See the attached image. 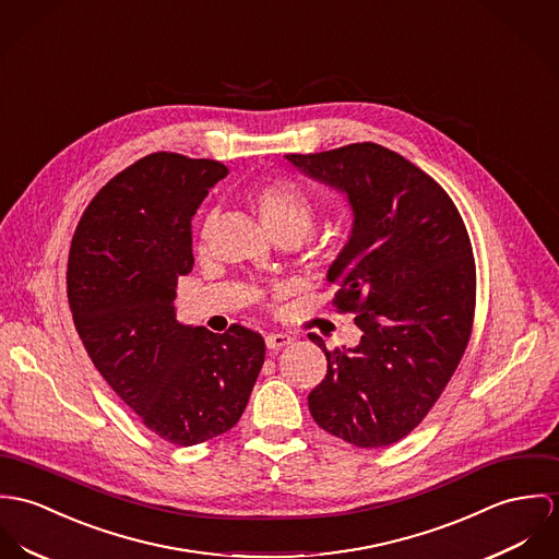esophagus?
<instances>
[{"instance_id":"esophagus-1","label":"esophagus","mask_w":559,"mask_h":559,"mask_svg":"<svg viewBox=\"0 0 559 559\" xmlns=\"http://www.w3.org/2000/svg\"><path fill=\"white\" fill-rule=\"evenodd\" d=\"M292 341H294V338H292L289 334H285V332H272V334L265 336L267 349H283V347L292 345Z\"/></svg>"}]
</instances>
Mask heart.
I'll return each instance as SVG.
<instances>
[{"instance_id":"obj_1","label":"heart","mask_w":559,"mask_h":559,"mask_svg":"<svg viewBox=\"0 0 559 559\" xmlns=\"http://www.w3.org/2000/svg\"><path fill=\"white\" fill-rule=\"evenodd\" d=\"M250 203L270 234L281 240H302L312 227L314 205L309 192L298 185L283 180L257 182L249 190ZM210 234V218L203 223L199 234V250L205 249Z\"/></svg>"}]
</instances>
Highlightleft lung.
<instances>
[{
    "label": "left lung",
    "mask_w": 559,
    "mask_h": 559,
    "mask_svg": "<svg viewBox=\"0 0 559 559\" xmlns=\"http://www.w3.org/2000/svg\"><path fill=\"white\" fill-rule=\"evenodd\" d=\"M338 188L354 210L349 242L328 270L332 305L356 314L354 349H325L309 394L314 423L358 448L412 433L456 371L474 325L476 263L465 223L429 174L377 143L287 154Z\"/></svg>",
    "instance_id": "obj_1"
}]
</instances>
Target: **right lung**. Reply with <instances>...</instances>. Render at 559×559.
I'll return each mask as SVG.
<instances>
[{
  "label": "right lung",
  "mask_w": 559,
  "mask_h": 559,
  "mask_svg": "<svg viewBox=\"0 0 559 559\" xmlns=\"http://www.w3.org/2000/svg\"><path fill=\"white\" fill-rule=\"evenodd\" d=\"M218 160L150 154L96 192L68 254V305L87 356L160 439L194 445L242 418L265 358L259 332L176 319L192 270L190 221L227 176Z\"/></svg>",
  "instance_id": "1"
}]
</instances>
